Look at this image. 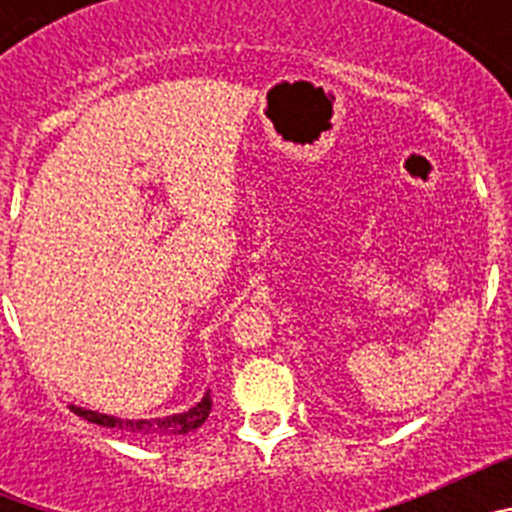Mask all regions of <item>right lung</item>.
Segmentation results:
<instances>
[{
    "mask_svg": "<svg viewBox=\"0 0 512 512\" xmlns=\"http://www.w3.org/2000/svg\"><path fill=\"white\" fill-rule=\"evenodd\" d=\"M79 418L89 420V423L104 425V428H115V431L122 433H133V436L148 438V441H156V438H171V436H187L192 433L194 428H200L202 423L207 420L212 410V397L207 392L194 408H189L187 413H176V415H166V418H148V420H125V418H112V415L104 413H94V410H84L71 405Z\"/></svg>",
    "mask_w": 512,
    "mask_h": 512,
    "instance_id": "right-lung-1",
    "label": "right lung"
}]
</instances>
